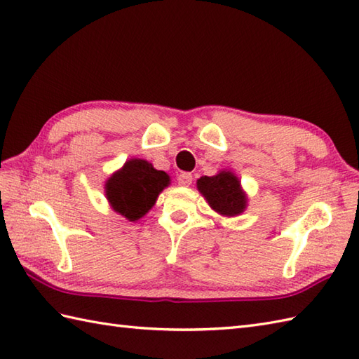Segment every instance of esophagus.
<instances>
[{
    "label": "esophagus",
    "instance_id": "1",
    "mask_svg": "<svg viewBox=\"0 0 359 359\" xmlns=\"http://www.w3.org/2000/svg\"><path fill=\"white\" fill-rule=\"evenodd\" d=\"M177 183L180 187H189L193 183V174L191 172H180L177 176Z\"/></svg>",
    "mask_w": 359,
    "mask_h": 359
}]
</instances>
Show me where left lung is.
I'll return each mask as SVG.
<instances>
[{
	"label": "left lung",
	"instance_id": "8db88e82",
	"mask_svg": "<svg viewBox=\"0 0 359 359\" xmlns=\"http://www.w3.org/2000/svg\"><path fill=\"white\" fill-rule=\"evenodd\" d=\"M197 188L212 210L223 215H238L246 208V197L240 188V180L229 171H222L212 177H200Z\"/></svg>",
	"mask_w": 359,
	"mask_h": 359
}]
</instances>
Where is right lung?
Segmentation results:
<instances>
[{
  "instance_id": "add662e5",
  "label": "right lung",
  "mask_w": 359,
  "mask_h": 359,
  "mask_svg": "<svg viewBox=\"0 0 359 359\" xmlns=\"http://www.w3.org/2000/svg\"><path fill=\"white\" fill-rule=\"evenodd\" d=\"M168 185V174L154 170L147 161L131 159L107 180L105 193L116 212L135 222L148 212L161 191Z\"/></svg>"
}]
</instances>
